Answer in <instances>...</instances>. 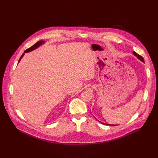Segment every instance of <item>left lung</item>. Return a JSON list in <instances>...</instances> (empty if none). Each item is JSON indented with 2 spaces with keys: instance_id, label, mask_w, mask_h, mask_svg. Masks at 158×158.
<instances>
[{
  "instance_id": "8db88e82",
  "label": "left lung",
  "mask_w": 158,
  "mask_h": 158,
  "mask_svg": "<svg viewBox=\"0 0 158 158\" xmlns=\"http://www.w3.org/2000/svg\"><path fill=\"white\" fill-rule=\"evenodd\" d=\"M133 54H134V56H135L139 60H140L142 62H144V60H143V58L141 56H140L139 54H137L135 51H134L133 52ZM103 124H105V123H103ZM105 125H107V124H105ZM108 125V124H107ZM112 126H117V125H112Z\"/></svg>"
}]
</instances>
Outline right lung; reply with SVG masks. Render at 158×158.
<instances>
[{"label": "right lung", "mask_w": 158, "mask_h": 158, "mask_svg": "<svg viewBox=\"0 0 158 158\" xmlns=\"http://www.w3.org/2000/svg\"><path fill=\"white\" fill-rule=\"evenodd\" d=\"M44 43V41H43V40H41V41H38V42H37V43H36L34 45H33L32 47H31V48H28L27 49H26L25 51H24V53H26V52H30V51H32L33 50H34V49H35L36 48H37L38 47H39L40 45H41L43 43ZM24 53L21 56V57H20V59H19V61H18V63L20 62V60H21V59H22V57L24 56Z\"/></svg>", "instance_id": "obj_1"}]
</instances>
